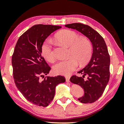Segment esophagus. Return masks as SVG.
Instances as JSON below:
<instances>
[{"label":"esophagus","instance_id":"esophagus-1","mask_svg":"<svg viewBox=\"0 0 124 124\" xmlns=\"http://www.w3.org/2000/svg\"><path fill=\"white\" fill-rule=\"evenodd\" d=\"M65 78H66V81L67 82H69V81H70V76H66L65 77Z\"/></svg>","mask_w":124,"mask_h":124}]
</instances>
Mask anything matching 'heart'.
Returning a JSON list of instances; mask_svg holds the SVG:
<instances>
[{
	"label": "heart",
	"instance_id": "b5f03b06",
	"mask_svg": "<svg viewBox=\"0 0 124 124\" xmlns=\"http://www.w3.org/2000/svg\"><path fill=\"white\" fill-rule=\"evenodd\" d=\"M55 39L60 43L69 48V59L59 61L54 66L55 73L62 75H70L77 69L78 61L80 64L86 63L92 54V43L85 37H79V35L70 30H63L58 32L55 36ZM42 55L50 62L55 60L52 42L49 39L44 42L41 48Z\"/></svg>",
	"mask_w": 124,
	"mask_h": 124
}]
</instances>
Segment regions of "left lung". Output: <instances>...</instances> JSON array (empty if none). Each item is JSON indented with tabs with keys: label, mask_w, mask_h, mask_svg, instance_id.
Masks as SVG:
<instances>
[{
	"label": "left lung",
	"mask_w": 124,
	"mask_h": 124,
	"mask_svg": "<svg viewBox=\"0 0 124 124\" xmlns=\"http://www.w3.org/2000/svg\"><path fill=\"white\" fill-rule=\"evenodd\" d=\"M76 30L87 37L93 45V54L89 63L78 73L82 77L73 75L70 78L72 83L79 85L85 92L84 96L78 100L82 103H92L101 96L109 79L110 58L104 38L96 30L87 25L72 23L65 25ZM85 76L88 79L84 80Z\"/></svg>",
	"instance_id": "left-lung-1"
}]
</instances>
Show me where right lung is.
Listing matches in <instances>:
<instances>
[{
	"label": "right lung",
	"mask_w": 124,
	"mask_h": 124,
	"mask_svg": "<svg viewBox=\"0 0 124 124\" xmlns=\"http://www.w3.org/2000/svg\"><path fill=\"white\" fill-rule=\"evenodd\" d=\"M61 28L44 24L31 27L18 38L12 55L16 86L25 99L36 106H48L55 96L56 86L65 82L60 75L40 80L51 70L41 54L42 45L52 32Z\"/></svg>",
	"instance_id": "obj_1"
}]
</instances>
